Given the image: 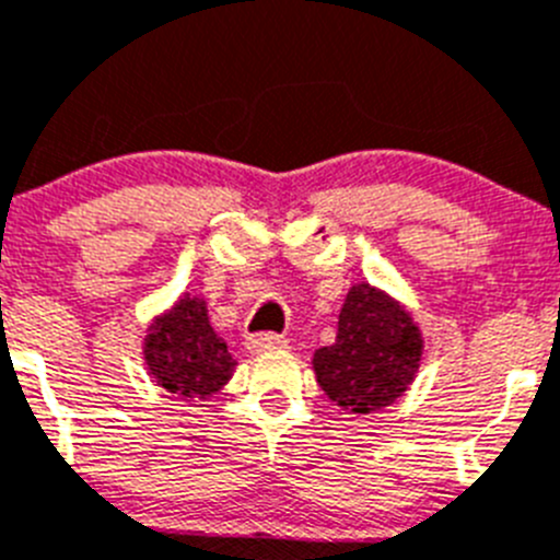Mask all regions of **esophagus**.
<instances>
[{
	"label": "esophagus",
	"instance_id": "34e87169",
	"mask_svg": "<svg viewBox=\"0 0 560 560\" xmlns=\"http://www.w3.org/2000/svg\"><path fill=\"white\" fill-rule=\"evenodd\" d=\"M284 337L281 335H270V331H265V335H254L248 337V351L250 354H265V351H276V349H284Z\"/></svg>",
	"mask_w": 560,
	"mask_h": 560
}]
</instances>
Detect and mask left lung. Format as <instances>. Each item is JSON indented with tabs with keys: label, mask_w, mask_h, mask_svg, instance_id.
Segmentation results:
<instances>
[{
	"label": "left lung",
	"mask_w": 560,
	"mask_h": 560,
	"mask_svg": "<svg viewBox=\"0 0 560 560\" xmlns=\"http://www.w3.org/2000/svg\"><path fill=\"white\" fill-rule=\"evenodd\" d=\"M424 354V337L410 312L380 287L360 281L337 317V340L312 357L317 385L337 407L376 412L412 385Z\"/></svg>",
	"instance_id": "left-lung-1"
}]
</instances>
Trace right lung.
Returning a JSON list of instances; mask_svg holds the SVG:
<instances>
[{"mask_svg":"<svg viewBox=\"0 0 560 560\" xmlns=\"http://www.w3.org/2000/svg\"><path fill=\"white\" fill-rule=\"evenodd\" d=\"M142 349L150 380L180 399H209L234 376L236 360L211 326L206 301L189 292L148 326Z\"/></svg>","mask_w":560,"mask_h":560,"instance_id":"right-lung-1","label":"right lung"}]
</instances>
